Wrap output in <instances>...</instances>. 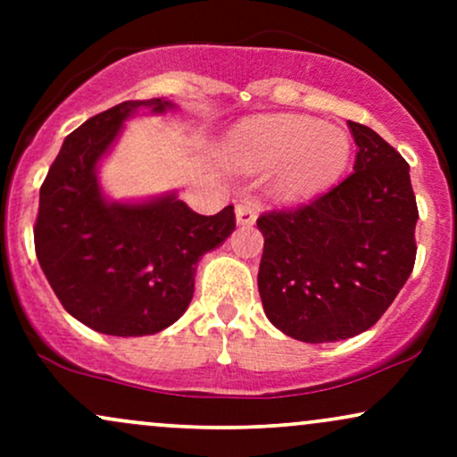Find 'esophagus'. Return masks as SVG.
<instances>
[{
  "label": "esophagus",
  "mask_w": 457,
  "mask_h": 457,
  "mask_svg": "<svg viewBox=\"0 0 457 457\" xmlns=\"http://www.w3.org/2000/svg\"><path fill=\"white\" fill-rule=\"evenodd\" d=\"M258 219V211L253 204H238L236 206V223L238 225H253Z\"/></svg>",
  "instance_id": "1"
}]
</instances>
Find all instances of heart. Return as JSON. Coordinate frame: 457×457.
I'll list each match as a JSON object with an SVG mask.
<instances>
[{"instance_id":"obj_1","label":"heart","mask_w":457,"mask_h":457,"mask_svg":"<svg viewBox=\"0 0 457 457\" xmlns=\"http://www.w3.org/2000/svg\"><path fill=\"white\" fill-rule=\"evenodd\" d=\"M225 145L245 170L275 167L270 193L283 202H303L324 193L344 176L353 159V141L344 129L296 113L245 120Z\"/></svg>"}]
</instances>
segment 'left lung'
Listing matches in <instances>:
<instances>
[{
	"label": "left lung",
	"mask_w": 457,
	"mask_h": 457,
	"mask_svg": "<svg viewBox=\"0 0 457 457\" xmlns=\"http://www.w3.org/2000/svg\"><path fill=\"white\" fill-rule=\"evenodd\" d=\"M354 174L309 206L262 214L258 290L266 318L305 344L378 322L411 277L417 199L411 167L376 130L350 122Z\"/></svg>",
	"instance_id": "obj_1"
}]
</instances>
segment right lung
I'll return each instance as SVG.
<instances>
[{
    "label": "right lung",
    "instance_id": "add662e5",
    "mask_svg": "<svg viewBox=\"0 0 457 457\" xmlns=\"http://www.w3.org/2000/svg\"><path fill=\"white\" fill-rule=\"evenodd\" d=\"M165 98L124 101L83 122L62 144L40 187L34 245L55 296L79 322L115 337L171 327L195 292L197 262L234 232V206L193 212L176 191L112 199L98 167L139 112L167 113Z\"/></svg>",
    "mask_w": 457,
    "mask_h": 457
}]
</instances>
